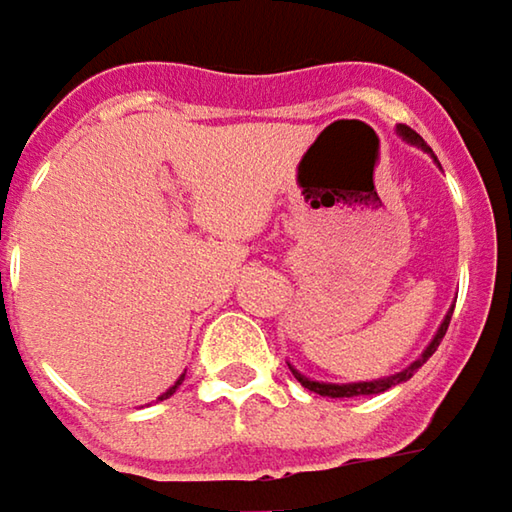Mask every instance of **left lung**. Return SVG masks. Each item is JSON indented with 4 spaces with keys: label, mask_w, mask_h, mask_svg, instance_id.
Wrapping results in <instances>:
<instances>
[{
    "label": "left lung",
    "mask_w": 512,
    "mask_h": 512,
    "mask_svg": "<svg viewBox=\"0 0 512 512\" xmlns=\"http://www.w3.org/2000/svg\"><path fill=\"white\" fill-rule=\"evenodd\" d=\"M398 134L407 140V143H413V146H419V149H425V152H431L428 146H425V140L413 131V128H407V125H398ZM448 322H451V310H448V316L442 319L440 331H437V337L431 340V346L422 351V357L419 360H413L407 369H401V372H395V375H387V378H378V381H357V384H322V381H310V378H304L302 372H296L293 366V375L299 378V384L302 387H307L310 393H319V395H328V398H354V395H378V393H387L390 387H395V384H401V381H410L413 378V372L437 351V346H440V340L445 337V331H448Z\"/></svg>",
    "instance_id": "left-lung-1"
}]
</instances>
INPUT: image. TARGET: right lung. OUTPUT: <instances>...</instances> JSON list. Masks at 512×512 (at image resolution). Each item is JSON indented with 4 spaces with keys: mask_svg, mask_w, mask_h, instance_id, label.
<instances>
[{
    "mask_svg": "<svg viewBox=\"0 0 512 512\" xmlns=\"http://www.w3.org/2000/svg\"><path fill=\"white\" fill-rule=\"evenodd\" d=\"M181 381H184V375H181V378H178V381H175V384H172V387H169V390H166V393L161 395V401H163V398H169V395L175 393V390H178V384H181Z\"/></svg>",
    "mask_w": 512,
    "mask_h": 512,
    "instance_id": "add662e5",
    "label": "right lung"
}]
</instances>
